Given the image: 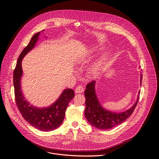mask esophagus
I'll return each mask as SVG.
<instances>
[{
	"label": "esophagus",
	"instance_id": "1",
	"mask_svg": "<svg viewBox=\"0 0 159 159\" xmlns=\"http://www.w3.org/2000/svg\"><path fill=\"white\" fill-rule=\"evenodd\" d=\"M84 87L81 85H79L78 86H77L76 88H75V93H82L83 91H84Z\"/></svg>",
	"mask_w": 159,
	"mask_h": 159
}]
</instances>
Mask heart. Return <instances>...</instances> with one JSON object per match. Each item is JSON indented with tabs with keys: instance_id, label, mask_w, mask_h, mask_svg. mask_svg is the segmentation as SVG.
<instances>
[{
	"instance_id": "1",
	"label": "heart",
	"mask_w": 159,
	"mask_h": 159,
	"mask_svg": "<svg viewBox=\"0 0 159 159\" xmlns=\"http://www.w3.org/2000/svg\"><path fill=\"white\" fill-rule=\"evenodd\" d=\"M82 61H83V59H82ZM93 71H94V73H97V70L95 69L93 70Z\"/></svg>"
}]
</instances>
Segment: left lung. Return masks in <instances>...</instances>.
<instances>
[{
  "label": "left lung",
  "instance_id": "1",
  "mask_svg": "<svg viewBox=\"0 0 159 159\" xmlns=\"http://www.w3.org/2000/svg\"><path fill=\"white\" fill-rule=\"evenodd\" d=\"M142 79H143V75L141 74L140 82H142ZM95 80L89 82L87 84L86 89L84 91L86 97L84 114L88 122L98 129H108L118 126L126 120L133 113L137 106L139 99V95L137 102L129 110L122 113H113L106 110L100 104L95 94Z\"/></svg>",
  "mask_w": 159,
  "mask_h": 159
}]
</instances>
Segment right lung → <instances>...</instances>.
<instances>
[{
	"label": "right lung",
	"mask_w": 159,
	"mask_h": 159,
	"mask_svg": "<svg viewBox=\"0 0 159 159\" xmlns=\"http://www.w3.org/2000/svg\"><path fill=\"white\" fill-rule=\"evenodd\" d=\"M39 33L40 32L32 37L28 46L25 47L19 57L13 71L14 92L16 106L25 120L39 130L49 131L55 129L62 123L66 108L74 97L75 93L72 89H66L53 104L42 109L29 106V103L24 100L20 89V78L22 74L21 62L24 57L35 46Z\"/></svg>",
	"instance_id": "obj_1"
}]
</instances>
